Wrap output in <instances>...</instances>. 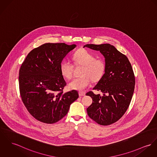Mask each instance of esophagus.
I'll list each match as a JSON object with an SVG mask.
<instances>
[{
    "instance_id": "1",
    "label": "esophagus",
    "mask_w": 157,
    "mask_h": 157,
    "mask_svg": "<svg viewBox=\"0 0 157 157\" xmlns=\"http://www.w3.org/2000/svg\"><path fill=\"white\" fill-rule=\"evenodd\" d=\"M78 95H79V96H80V97H83V96L85 95V93L83 92H78Z\"/></svg>"
}]
</instances>
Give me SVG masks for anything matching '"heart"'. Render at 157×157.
I'll return each instance as SVG.
<instances>
[{"label":"heart","instance_id":"heart-1","mask_svg":"<svg viewBox=\"0 0 157 157\" xmlns=\"http://www.w3.org/2000/svg\"><path fill=\"white\" fill-rule=\"evenodd\" d=\"M74 65L83 66L81 71V77L74 78L68 84L71 89L83 90L93 82L100 81L103 77L106 68L105 61L95 56L86 49H80L72 55ZM74 66L67 60H63L60 64L62 75L70 80L73 75Z\"/></svg>","mask_w":157,"mask_h":157}]
</instances>
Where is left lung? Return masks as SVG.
<instances>
[{"label": "left lung", "instance_id": "1", "mask_svg": "<svg viewBox=\"0 0 157 157\" xmlns=\"http://www.w3.org/2000/svg\"><path fill=\"white\" fill-rule=\"evenodd\" d=\"M84 47L100 51L105 57V71L94 87L103 95L89 91L93 100L87 109L88 116L101 125H109L120 119L128 108L135 87V76L127 57L109 44H86Z\"/></svg>", "mask_w": 157, "mask_h": 157}]
</instances>
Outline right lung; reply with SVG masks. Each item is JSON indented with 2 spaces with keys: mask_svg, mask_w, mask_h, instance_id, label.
Returning a JSON list of instances; mask_svg holds the SVG:
<instances>
[{
  "mask_svg": "<svg viewBox=\"0 0 157 157\" xmlns=\"http://www.w3.org/2000/svg\"><path fill=\"white\" fill-rule=\"evenodd\" d=\"M75 47V44L65 43L44 44L33 49L21 65L18 82L21 100L29 113L41 122H57L78 98L75 90L63 93L67 83L60 70L63 59Z\"/></svg>",
  "mask_w": 157,
  "mask_h": 157,
  "instance_id": "add662e5",
  "label": "right lung"
}]
</instances>
